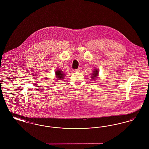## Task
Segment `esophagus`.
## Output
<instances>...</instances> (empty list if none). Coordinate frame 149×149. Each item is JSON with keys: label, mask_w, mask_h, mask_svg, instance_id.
I'll list each match as a JSON object with an SVG mask.
<instances>
[{"label": "esophagus", "mask_w": 149, "mask_h": 149, "mask_svg": "<svg viewBox=\"0 0 149 149\" xmlns=\"http://www.w3.org/2000/svg\"><path fill=\"white\" fill-rule=\"evenodd\" d=\"M76 71H78V72H80L81 71V68H78V69L76 70Z\"/></svg>", "instance_id": "34e87169"}]
</instances>
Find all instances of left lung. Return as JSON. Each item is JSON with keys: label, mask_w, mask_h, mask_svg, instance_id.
<instances>
[{"label": "left lung", "mask_w": 149, "mask_h": 149, "mask_svg": "<svg viewBox=\"0 0 149 149\" xmlns=\"http://www.w3.org/2000/svg\"><path fill=\"white\" fill-rule=\"evenodd\" d=\"M98 70H95L94 71H93V73L92 76V78L93 79H94V78H97V75H98Z\"/></svg>", "instance_id": "1"}]
</instances>
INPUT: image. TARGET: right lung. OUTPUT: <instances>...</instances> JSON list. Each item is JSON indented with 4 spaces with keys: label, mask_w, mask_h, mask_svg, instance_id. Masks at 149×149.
<instances>
[{
    "label": "right lung",
    "mask_w": 149,
    "mask_h": 149,
    "mask_svg": "<svg viewBox=\"0 0 149 149\" xmlns=\"http://www.w3.org/2000/svg\"><path fill=\"white\" fill-rule=\"evenodd\" d=\"M56 75L57 78V79H64L65 77V74L63 72V71L60 70H57V71H55Z\"/></svg>",
    "instance_id": "right-lung-1"
}]
</instances>
